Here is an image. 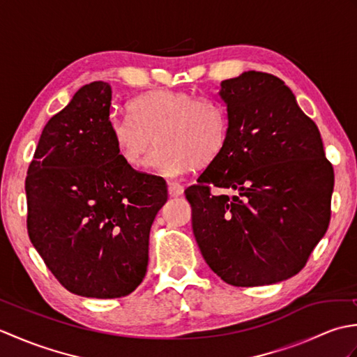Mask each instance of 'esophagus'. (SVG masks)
Masks as SVG:
<instances>
[{"mask_svg":"<svg viewBox=\"0 0 357 357\" xmlns=\"http://www.w3.org/2000/svg\"><path fill=\"white\" fill-rule=\"evenodd\" d=\"M169 193H170V196H181L184 193V185L178 183V181H170Z\"/></svg>","mask_w":357,"mask_h":357,"instance_id":"1","label":"esophagus"}]
</instances>
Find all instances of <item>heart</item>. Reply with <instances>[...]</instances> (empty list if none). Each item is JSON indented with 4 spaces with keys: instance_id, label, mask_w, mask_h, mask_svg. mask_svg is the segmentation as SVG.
I'll return each instance as SVG.
<instances>
[{
    "instance_id": "1",
    "label": "heart",
    "mask_w": 357,
    "mask_h": 357,
    "mask_svg": "<svg viewBox=\"0 0 357 357\" xmlns=\"http://www.w3.org/2000/svg\"><path fill=\"white\" fill-rule=\"evenodd\" d=\"M109 130L119 156L130 167L141 165L153 136L158 147L147 165L174 176L218 159L229 141L230 119L215 98L161 89L133 98L128 116H112Z\"/></svg>"
}]
</instances>
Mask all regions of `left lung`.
<instances>
[{
  "label": "left lung",
  "mask_w": 357,
  "mask_h": 357,
  "mask_svg": "<svg viewBox=\"0 0 357 357\" xmlns=\"http://www.w3.org/2000/svg\"><path fill=\"white\" fill-rule=\"evenodd\" d=\"M219 95L229 141L198 184L185 188L195 239L227 284H276L305 267L328 229L333 165L319 128L275 75L244 72L222 81ZM213 188L238 195L229 199Z\"/></svg>",
  "instance_id": "obj_1"
}]
</instances>
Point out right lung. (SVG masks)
<instances>
[{"label":"right lung","mask_w":357,"mask_h":357,"mask_svg":"<svg viewBox=\"0 0 357 357\" xmlns=\"http://www.w3.org/2000/svg\"><path fill=\"white\" fill-rule=\"evenodd\" d=\"M110 105L107 82L82 86L45 124L26 176L30 242L66 290L96 299L142 282L150 227L169 196L164 178L119 156Z\"/></svg>","instance_id":"add662e5"}]
</instances>
